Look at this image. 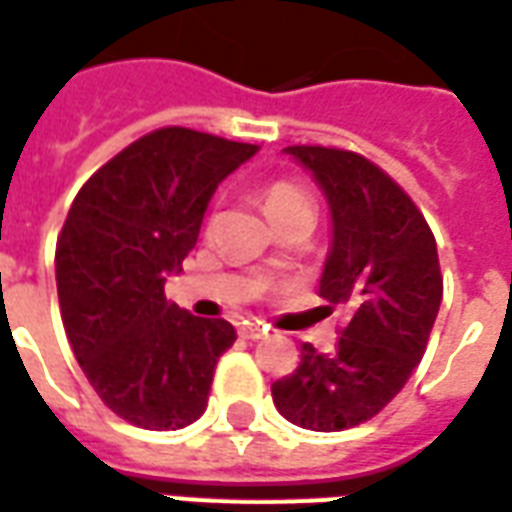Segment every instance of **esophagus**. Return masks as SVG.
<instances>
[{"label": "esophagus", "mask_w": 512, "mask_h": 512, "mask_svg": "<svg viewBox=\"0 0 512 512\" xmlns=\"http://www.w3.org/2000/svg\"><path fill=\"white\" fill-rule=\"evenodd\" d=\"M264 333H267V330H264L259 322H245L240 327V335L242 338H248V341H256V338H261Z\"/></svg>", "instance_id": "34e87169"}]
</instances>
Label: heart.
Instances as JSON below:
<instances>
[{
  "mask_svg": "<svg viewBox=\"0 0 512 512\" xmlns=\"http://www.w3.org/2000/svg\"><path fill=\"white\" fill-rule=\"evenodd\" d=\"M300 207H311V199L294 182H272L270 188L264 190V210L272 220L281 218L286 212L300 210Z\"/></svg>",
  "mask_w": 512,
  "mask_h": 512,
  "instance_id": "b5f03b06",
  "label": "heart"
}]
</instances>
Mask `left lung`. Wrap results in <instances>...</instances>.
Masks as SVG:
<instances>
[{
  "mask_svg": "<svg viewBox=\"0 0 512 512\" xmlns=\"http://www.w3.org/2000/svg\"><path fill=\"white\" fill-rule=\"evenodd\" d=\"M283 152L311 171L327 199L333 240L319 294L349 319L335 352L302 346L294 374L272 384V401L300 428L343 431L382 412L423 360L442 305L436 240L414 201L363 155Z\"/></svg>",
  "mask_w": 512,
  "mask_h": 512,
  "instance_id": "left-lung-1",
  "label": "left lung"
}]
</instances>
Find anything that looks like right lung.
Segmentation results:
<instances>
[{"label": "right lung", "mask_w": 512, "mask_h": 512, "mask_svg": "<svg viewBox=\"0 0 512 512\" xmlns=\"http://www.w3.org/2000/svg\"><path fill=\"white\" fill-rule=\"evenodd\" d=\"M259 152L188 128L138 138L87 179L57 240L67 341L100 401L149 431L207 409L218 357L237 333L166 300V278L196 248L212 193Z\"/></svg>", "instance_id": "add662e5"}]
</instances>
